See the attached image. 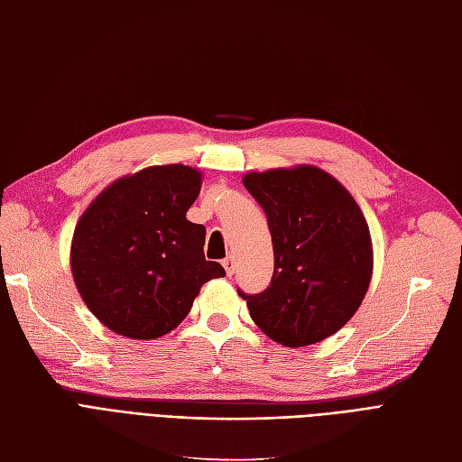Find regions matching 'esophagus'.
<instances>
[{
    "label": "esophagus",
    "mask_w": 462,
    "mask_h": 462,
    "mask_svg": "<svg viewBox=\"0 0 462 462\" xmlns=\"http://www.w3.org/2000/svg\"><path fill=\"white\" fill-rule=\"evenodd\" d=\"M222 266H225V271H226V274H228V276H232V274H234L236 263H234V259H232V257H226L225 261H222Z\"/></svg>",
    "instance_id": "esophagus-1"
}]
</instances>
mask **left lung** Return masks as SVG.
Here are the masks:
<instances>
[{"label": "left lung", "mask_w": 462, "mask_h": 462, "mask_svg": "<svg viewBox=\"0 0 462 462\" xmlns=\"http://www.w3.org/2000/svg\"><path fill=\"white\" fill-rule=\"evenodd\" d=\"M244 186L269 222L274 273L261 293H237L278 344H317L355 315L368 290L366 220L349 191L317 167L251 172Z\"/></svg>", "instance_id": "left-lung-1"}]
</instances>
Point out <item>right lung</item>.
Returning <instances> with one entry per match:
<instances>
[{"label":"right lung","mask_w":462,"mask_h":462,"mask_svg":"<svg viewBox=\"0 0 462 462\" xmlns=\"http://www.w3.org/2000/svg\"><path fill=\"white\" fill-rule=\"evenodd\" d=\"M201 174L184 165L143 169L88 207L72 237L70 266L84 303L109 330L165 336L189 312L199 288L225 276L205 261L203 225L186 220Z\"/></svg>","instance_id":"1"}]
</instances>
